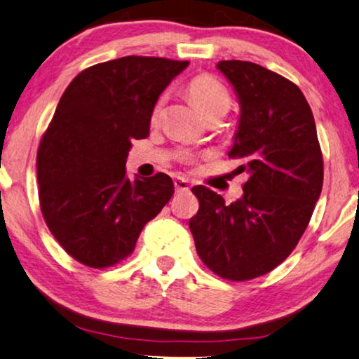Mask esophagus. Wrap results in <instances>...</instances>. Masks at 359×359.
<instances>
[{
    "label": "esophagus",
    "instance_id": "obj_1",
    "mask_svg": "<svg viewBox=\"0 0 359 359\" xmlns=\"http://www.w3.org/2000/svg\"><path fill=\"white\" fill-rule=\"evenodd\" d=\"M173 184H175V191L176 192H184V191H189V183H187V180L184 178H175L173 180Z\"/></svg>",
    "mask_w": 359,
    "mask_h": 359
}]
</instances>
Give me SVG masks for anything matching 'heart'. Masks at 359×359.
Wrapping results in <instances>:
<instances>
[{
	"mask_svg": "<svg viewBox=\"0 0 359 359\" xmlns=\"http://www.w3.org/2000/svg\"><path fill=\"white\" fill-rule=\"evenodd\" d=\"M187 92L194 104L201 111L205 119L210 117H222L231 108V93L219 79L211 74H198L187 84ZM162 107V100H158L154 109L157 116Z\"/></svg>",
	"mask_w": 359,
	"mask_h": 359,
	"instance_id": "heart-1",
	"label": "heart"
}]
</instances>
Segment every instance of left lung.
I'll return each mask as SVG.
<instances>
[{"mask_svg": "<svg viewBox=\"0 0 359 359\" xmlns=\"http://www.w3.org/2000/svg\"><path fill=\"white\" fill-rule=\"evenodd\" d=\"M240 121L229 157L246 173L243 196L231 205L194 186L198 211L189 221L197 255L221 278L245 281L269 273L296 248L323 187L315 119L301 89L261 65L222 60Z\"/></svg>", "mask_w": 359, "mask_h": 359, "instance_id": "1", "label": "left lung"}]
</instances>
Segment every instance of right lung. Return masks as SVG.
Wrapping results in <instances>:
<instances>
[{
    "label": "right lung",
    "mask_w": 359,
    "mask_h": 359,
    "mask_svg": "<svg viewBox=\"0 0 359 359\" xmlns=\"http://www.w3.org/2000/svg\"><path fill=\"white\" fill-rule=\"evenodd\" d=\"M189 62L128 55L69 82L38 148L39 205L62 248L87 267L124 261L175 192L165 173L130 181L132 140L149 135L157 98Z\"/></svg>",
    "instance_id": "right-lung-1"
}]
</instances>
